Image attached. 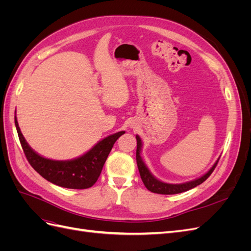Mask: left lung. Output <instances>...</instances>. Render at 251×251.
Listing matches in <instances>:
<instances>
[{"label": "left lung", "instance_id": "1", "mask_svg": "<svg viewBox=\"0 0 251 251\" xmlns=\"http://www.w3.org/2000/svg\"><path fill=\"white\" fill-rule=\"evenodd\" d=\"M136 140H137V151H136V161H137V166L139 170L140 177L142 179L143 184L146 185V187L151 191V193L155 194H161V195H175V194H180L188 191V189H192L196 187L197 185H200L201 183L206 180L210 174L214 172L216 169V166L219 162V159L215 162V164L211 166L210 170L205 173L203 176L197 178L195 180L185 182V183H180V184H171V183H165V182H162L160 180H158L155 176H153L149 170L148 166L144 163L143 159L141 157V148H142V141L138 135H136Z\"/></svg>", "mask_w": 251, "mask_h": 251}]
</instances>
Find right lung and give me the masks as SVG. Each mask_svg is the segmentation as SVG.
I'll use <instances>...</instances> for the list:
<instances>
[{"instance_id": "right-lung-1", "label": "right lung", "mask_w": 251, "mask_h": 251, "mask_svg": "<svg viewBox=\"0 0 251 251\" xmlns=\"http://www.w3.org/2000/svg\"><path fill=\"white\" fill-rule=\"evenodd\" d=\"M14 123L23 151L30 165L51 183L73 189L89 188L95 183L114 143L126 133L121 131L108 136L80 157L71 160H52L39 155L30 148L20 130L17 116H14Z\"/></svg>"}]
</instances>
